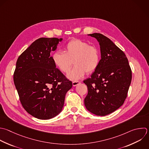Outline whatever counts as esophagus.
I'll use <instances>...</instances> for the list:
<instances>
[{
  "mask_svg": "<svg viewBox=\"0 0 149 149\" xmlns=\"http://www.w3.org/2000/svg\"><path fill=\"white\" fill-rule=\"evenodd\" d=\"M79 84H80V82L78 81H73L72 83V84H73V86H76L77 85H78Z\"/></svg>",
  "mask_w": 149,
  "mask_h": 149,
  "instance_id": "esophagus-1",
  "label": "esophagus"
}]
</instances>
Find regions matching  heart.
<instances>
[{"instance_id": "b5f03b06", "label": "heart", "mask_w": 149, "mask_h": 149, "mask_svg": "<svg viewBox=\"0 0 149 149\" xmlns=\"http://www.w3.org/2000/svg\"><path fill=\"white\" fill-rule=\"evenodd\" d=\"M52 59L55 66L64 73L70 71L73 62L75 67L68 74V77L77 80L84 77L86 72L90 74L97 69L100 63V54L95 47L89 45L82 40L73 39L66 44L64 53L55 52Z\"/></svg>"}]
</instances>
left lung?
<instances>
[{
	"label": "left lung",
	"mask_w": 149,
	"mask_h": 149,
	"mask_svg": "<svg viewBox=\"0 0 149 149\" xmlns=\"http://www.w3.org/2000/svg\"><path fill=\"white\" fill-rule=\"evenodd\" d=\"M99 42L101 59L91 77L83 81L88 88L86 109L98 116L108 115L122 106L132 80V70L124 52L100 33L88 34Z\"/></svg>",
	"instance_id": "1"
}]
</instances>
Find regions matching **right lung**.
<instances>
[{
    "instance_id": "1",
    "label": "right lung",
    "mask_w": 149,
    "mask_h": 149,
    "mask_svg": "<svg viewBox=\"0 0 149 149\" xmlns=\"http://www.w3.org/2000/svg\"><path fill=\"white\" fill-rule=\"evenodd\" d=\"M62 38H40L19 57L15 85L25 110L40 119H49L62 110L66 93L72 87L53 63L51 52Z\"/></svg>"
}]
</instances>
